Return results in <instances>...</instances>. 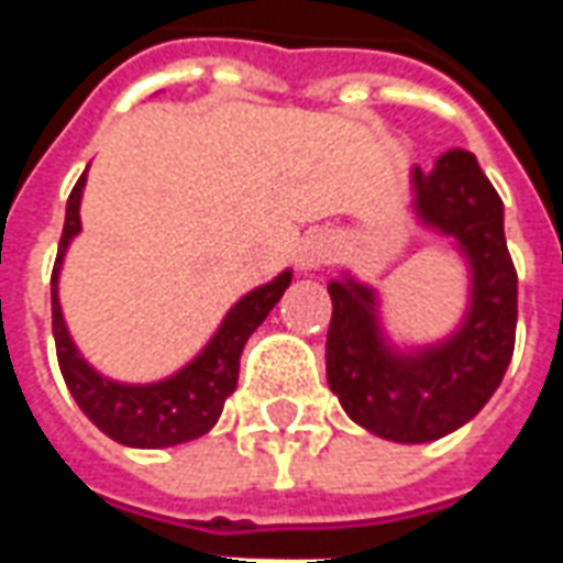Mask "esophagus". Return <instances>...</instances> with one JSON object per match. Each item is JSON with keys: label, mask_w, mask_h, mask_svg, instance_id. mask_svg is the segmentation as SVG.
<instances>
[{"label": "esophagus", "mask_w": 563, "mask_h": 563, "mask_svg": "<svg viewBox=\"0 0 563 563\" xmlns=\"http://www.w3.org/2000/svg\"><path fill=\"white\" fill-rule=\"evenodd\" d=\"M331 258V241L325 234H307L305 241L298 244V253H295V262L301 271H317L322 268Z\"/></svg>", "instance_id": "1"}]
</instances>
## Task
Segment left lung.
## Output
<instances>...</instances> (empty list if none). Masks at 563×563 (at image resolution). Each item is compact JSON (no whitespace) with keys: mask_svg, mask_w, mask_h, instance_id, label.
Listing matches in <instances>:
<instances>
[{"mask_svg":"<svg viewBox=\"0 0 563 563\" xmlns=\"http://www.w3.org/2000/svg\"><path fill=\"white\" fill-rule=\"evenodd\" d=\"M416 217L455 241L471 268V307L446 341L401 353L386 343L377 295L350 274L329 283L325 374L346 416L395 443H428L471 422L495 395L516 346L519 277L504 201L467 150L413 168Z\"/></svg>","mask_w":563,"mask_h":563,"instance_id":"1","label":"left lung"}]
</instances>
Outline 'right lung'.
Listing matches in <instances>:
<instances>
[{"label":"right lung","mask_w":563,"mask_h":563,"mask_svg":"<svg viewBox=\"0 0 563 563\" xmlns=\"http://www.w3.org/2000/svg\"><path fill=\"white\" fill-rule=\"evenodd\" d=\"M84 184H87V172L80 174V180L68 196L66 225H63L54 274H51V313H54L56 358H59L63 379H66L68 391L78 401L84 416L117 443L135 449L189 443L196 437L208 434L220 419L222 404L238 386V367H241L244 343L265 322V317L280 301L283 292L289 289L292 271H283L280 277L246 292L225 313L222 325L210 338L208 346L172 377L159 379V383H144V386H129V383L102 377L78 353V346L66 329L63 307H59V268H63L71 238L80 232Z\"/></svg>","instance_id":"add662e5"}]
</instances>
